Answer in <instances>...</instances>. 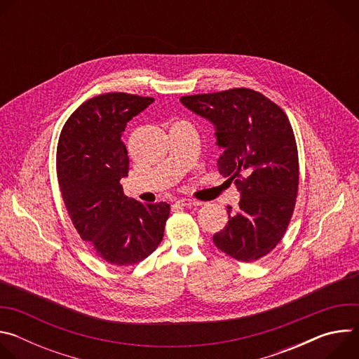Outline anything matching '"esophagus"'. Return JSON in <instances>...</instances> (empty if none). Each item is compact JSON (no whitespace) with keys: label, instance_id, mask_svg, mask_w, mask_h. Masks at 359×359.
I'll use <instances>...</instances> for the list:
<instances>
[{"label":"esophagus","instance_id":"obj_1","mask_svg":"<svg viewBox=\"0 0 359 359\" xmlns=\"http://www.w3.org/2000/svg\"><path fill=\"white\" fill-rule=\"evenodd\" d=\"M176 203L182 208H193V206H200L201 204L200 201L193 200V198H179Z\"/></svg>","mask_w":359,"mask_h":359}]
</instances>
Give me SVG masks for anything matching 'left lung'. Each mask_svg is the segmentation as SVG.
<instances>
[{"instance_id": "8db88e82", "label": "left lung", "mask_w": 359, "mask_h": 359, "mask_svg": "<svg viewBox=\"0 0 359 359\" xmlns=\"http://www.w3.org/2000/svg\"><path fill=\"white\" fill-rule=\"evenodd\" d=\"M182 104L208 119L223 149L219 172L240 191L238 209L227 208V226L213 236L217 248L238 262L269 254L283 238L298 191V151L284 111L263 93L234 88L182 96Z\"/></svg>"}]
</instances>
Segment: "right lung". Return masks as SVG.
Segmentation results:
<instances>
[{"instance_id": "1", "label": "right lung", "mask_w": 359, "mask_h": 359, "mask_svg": "<svg viewBox=\"0 0 359 359\" xmlns=\"http://www.w3.org/2000/svg\"><path fill=\"white\" fill-rule=\"evenodd\" d=\"M153 97L112 92L88 99L65 122L57 149V173L68 215L102 260L132 266L158 248L170 206L126 197L121 179L129 158L122 133Z\"/></svg>"}]
</instances>
